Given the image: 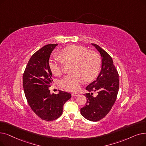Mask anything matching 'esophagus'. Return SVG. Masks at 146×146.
<instances>
[{
    "instance_id": "obj_1",
    "label": "esophagus",
    "mask_w": 146,
    "mask_h": 146,
    "mask_svg": "<svg viewBox=\"0 0 146 146\" xmlns=\"http://www.w3.org/2000/svg\"><path fill=\"white\" fill-rule=\"evenodd\" d=\"M78 96H79V94H78V93H76V92L72 93V96H73V97H77Z\"/></svg>"
}]
</instances>
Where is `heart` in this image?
I'll return each mask as SVG.
<instances>
[{
    "label": "heart",
    "mask_w": 146,
    "mask_h": 146,
    "mask_svg": "<svg viewBox=\"0 0 146 146\" xmlns=\"http://www.w3.org/2000/svg\"><path fill=\"white\" fill-rule=\"evenodd\" d=\"M60 57L55 55L50 59L49 66L52 73L60 76L62 72L63 62H73L72 74H68L60 80L61 87L70 91H77L84 81L91 82L99 73L101 66L100 55L85 47L72 45L60 52Z\"/></svg>",
    "instance_id": "obj_1"
}]
</instances>
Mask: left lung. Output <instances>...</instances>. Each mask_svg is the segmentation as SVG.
<instances>
[{"instance_id":"1","label":"left lung","mask_w":146,"mask_h":146,"mask_svg":"<svg viewBox=\"0 0 146 146\" xmlns=\"http://www.w3.org/2000/svg\"><path fill=\"white\" fill-rule=\"evenodd\" d=\"M99 52L101 58V68L96 80L86 87L89 93L85 106L80 109V113L85 119L97 122L104 117L115 103L119 88V74L109 54L96 44L91 43ZM98 93L96 97L92 92Z\"/></svg>"}]
</instances>
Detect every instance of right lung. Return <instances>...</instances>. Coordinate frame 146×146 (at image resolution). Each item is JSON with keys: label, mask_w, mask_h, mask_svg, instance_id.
I'll list each match as a JSON object with an SVG mask.
<instances>
[{"label": "right lung", "mask_w": 146, "mask_h": 146, "mask_svg": "<svg viewBox=\"0 0 146 146\" xmlns=\"http://www.w3.org/2000/svg\"><path fill=\"white\" fill-rule=\"evenodd\" d=\"M58 44H49L31 56L23 74V85L27 102L40 118L52 121L62 113L63 105L71 98V94L58 91L50 94L49 87L53 82L49 68L50 55Z\"/></svg>", "instance_id": "obj_1"}]
</instances>
